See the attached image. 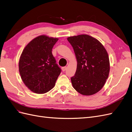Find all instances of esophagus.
<instances>
[{"label": "esophagus", "instance_id": "34e87169", "mask_svg": "<svg viewBox=\"0 0 132 132\" xmlns=\"http://www.w3.org/2000/svg\"><path fill=\"white\" fill-rule=\"evenodd\" d=\"M66 69H67V67L66 66L62 67V70L63 71H66Z\"/></svg>", "mask_w": 132, "mask_h": 132}]
</instances>
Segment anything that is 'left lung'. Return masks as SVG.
I'll use <instances>...</instances> for the list:
<instances>
[{"label":"left lung","instance_id":"8db88e82","mask_svg":"<svg viewBox=\"0 0 132 132\" xmlns=\"http://www.w3.org/2000/svg\"><path fill=\"white\" fill-rule=\"evenodd\" d=\"M77 60L72 85L83 95H92L103 88L109 76V56L104 46L97 39L87 35L69 37Z\"/></svg>","mask_w":132,"mask_h":132}]
</instances>
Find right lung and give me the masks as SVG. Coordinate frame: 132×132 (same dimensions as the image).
Instances as JSON below:
<instances>
[{
	"mask_svg": "<svg viewBox=\"0 0 132 132\" xmlns=\"http://www.w3.org/2000/svg\"><path fill=\"white\" fill-rule=\"evenodd\" d=\"M58 38L41 35L28 43L20 57L19 71L23 83L32 92L45 94L55 86L61 73L52 50Z\"/></svg>",
	"mask_w": 132,
	"mask_h": 132,
	"instance_id": "right-lung-1",
	"label": "right lung"
}]
</instances>
